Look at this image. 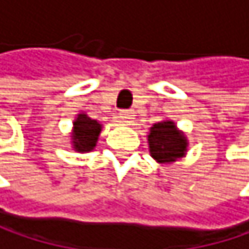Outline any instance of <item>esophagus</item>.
I'll return each mask as SVG.
<instances>
[{"label": "esophagus", "mask_w": 249, "mask_h": 249, "mask_svg": "<svg viewBox=\"0 0 249 249\" xmlns=\"http://www.w3.org/2000/svg\"><path fill=\"white\" fill-rule=\"evenodd\" d=\"M120 120L124 122V123H129L134 120V112L132 111H120Z\"/></svg>", "instance_id": "34e87169"}]
</instances>
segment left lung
Returning a JSON list of instances; mask_svg holds the SVG:
<instances>
[{
    "label": "left lung",
    "mask_w": 249,
    "mask_h": 249,
    "mask_svg": "<svg viewBox=\"0 0 249 249\" xmlns=\"http://www.w3.org/2000/svg\"><path fill=\"white\" fill-rule=\"evenodd\" d=\"M149 147L150 155L158 162H170L184 155L187 141L177 131L173 122L166 120L150 127Z\"/></svg>",
    "instance_id": "obj_1"
}]
</instances>
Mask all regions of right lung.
Returning a JSON list of instances; mask_svg holds the SVG:
<instances>
[{
	"label": "right lung",
	"instance_id": "1",
	"mask_svg": "<svg viewBox=\"0 0 249 249\" xmlns=\"http://www.w3.org/2000/svg\"><path fill=\"white\" fill-rule=\"evenodd\" d=\"M100 131L102 126L97 120H92L88 115L80 114L74 122V134H72L74 149L79 152H88L94 149Z\"/></svg>",
	"mask_w": 249,
	"mask_h": 249
}]
</instances>
